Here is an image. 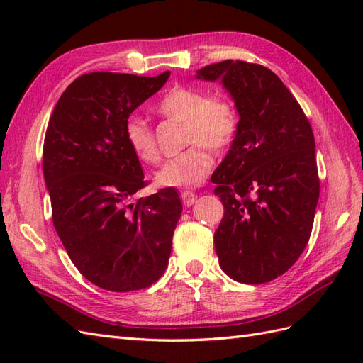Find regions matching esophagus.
<instances>
[{"label":"esophagus","mask_w":363,"mask_h":363,"mask_svg":"<svg viewBox=\"0 0 363 363\" xmlns=\"http://www.w3.org/2000/svg\"><path fill=\"white\" fill-rule=\"evenodd\" d=\"M181 198H182V203H184V206L186 207H190V206H194V203L196 201V195L194 194V191H189V190H186V191H182L181 194Z\"/></svg>","instance_id":"34e87169"}]
</instances>
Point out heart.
Masks as SVG:
<instances>
[{"label":"heart","instance_id":"1","mask_svg":"<svg viewBox=\"0 0 363 363\" xmlns=\"http://www.w3.org/2000/svg\"><path fill=\"white\" fill-rule=\"evenodd\" d=\"M156 111L162 117L184 121V145H191L179 156L168 159L156 173V184L169 189L198 187L209 176L213 159L206 146L223 151L233 143L238 129L234 106L228 99L211 96L206 90L174 87L159 99ZM125 140L138 160L157 164L160 159L156 137L143 118L130 115L125 121Z\"/></svg>","mask_w":363,"mask_h":363}]
</instances>
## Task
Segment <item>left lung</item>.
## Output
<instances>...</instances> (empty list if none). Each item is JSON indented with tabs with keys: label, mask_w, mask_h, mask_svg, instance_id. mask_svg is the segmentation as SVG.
<instances>
[{
	"label": "left lung",
	"mask_w": 363,
	"mask_h": 363,
	"mask_svg": "<svg viewBox=\"0 0 363 363\" xmlns=\"http://www.w3.org/2000/svg\"><path fill=\"white\" fill-rule=\"evenodd\" d=\"M221 81L233 98L238 129L213 173L225 206L213 243L230 279L264 284L303 254L320 196L315 138L301 106L264 65L223 60L196 72Z\"/></svg>",
	"instance_id": "left-lung-1"
}]
</instances>
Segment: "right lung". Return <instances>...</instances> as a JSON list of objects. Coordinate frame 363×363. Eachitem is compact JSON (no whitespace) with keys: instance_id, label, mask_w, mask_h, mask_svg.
I'll return each mask as SVG.
<instances>
[{"instance_id":"right-lung-1","label":"right lung","mask_w":363,"mask_h":363,"mask_svg":"<svg viewBox=\"0 0 363 363\" xmlns=\"http://www.w3.org/2000/svg\"><path fill=\"white\" fill-rule=\"evenodd\" d=\"M169 72H96L60 95L46 129L43 176L52 223L74 267L111 291L150 287L164 274L182 204L174 189L133 198L146 186L125 140V121Z\"/></svg>"}]
</instances>
